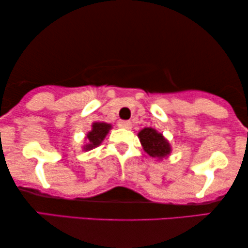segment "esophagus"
Returning <instances> with one entry per match:
<instances>
[{
    "label": "esophagus",
    "instance_id": "esophagus-1",
    "mask_svg": "<svg viewBox=\"0 0 248 248\" xmlns=\"http://www.w3.org/2000/svg\"><path fill=\"white\" fill-rule=\"evenodd\" d=\"M118 127L119 128H124V129H130V128H131V122L130 121L120 120V121H118Z\"/></svg>",
    "mask_w": 248,
    "mask_h": 248
}]
</instances>
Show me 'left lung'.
<instances>
[{
	"label": "left lung",
	"instance_id": "obj_1",
	"mask_svg": "<svg viewBox=\"0 0 248 248\" xmlns=\"http://www.w3.org/2000/svg\"><path fill=\"white\" fill-rule=\"evenodd\" d=\"M139 136L140 145L147 155L156 160L168 158L171 153V145L169 140L161 133H159L155 128L145 127L140 133Z\"/></svg>",
	"mask_w": 248,
	"mask_h": 248
}]
</instances>
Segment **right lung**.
Wrapping results in <instances>:
<instances>
[{
	"label": "right lung",
	"mask_w": 248,
	"mask_h": 248,
	"mask_svg": "<svg viewBox=\"0 0 248 248\" xmlns=\"http://www.w3.org/2000/svg\"><path fill=\"white\" fill-rule=\"evenodd\" d=\"M112 129L111 124H106L103 121H95L92 124V130L88 131L86 134V144H83L82 150L83 151H90V150L95 149V147L99 146L102 144L103 140H105L106 135L108 134V131Z\"/></svg>",
	"instance_id": "right-lung-1"
}]
</instances>
